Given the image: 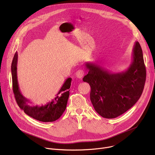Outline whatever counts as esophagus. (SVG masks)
Returning a JSON list of instances; mask_svg holds the SVG:
<instances>
[{
	"label": "esophagus",
	"instance_id": "1",
	"mask_svg": "<svg viewBox=\"0 0 155 155\" xmlns=\"http://www.w3.org/2000/svg\"><path fill=\"white\" fill-rule=\"evenodd\" d=\"M75 75L78 79H82L84 75V71L82 70H78L77 71Z\"/></svg>",
	"mask_w": 155,
	"mask_h": 155
}]
</instances>
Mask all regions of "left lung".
<instances>
[{
	"mask_svg": "<svg viewBox=\"0 0 155 155\" xmlns=\"http://www.w3.org/2000/svg\"><path fill=\"white\" fill-rule=\"evenodd\" d=\"M133 60L124 71L113 73L95 63H86L88 70L84 82L91 86V101L95 111L104 118L123 114L139 100L146 81V67L141 47L137 41Z\"/></svg>",
	"mask_w": 155,
	"mask_h": 155,
	"instance_id": "left-lung-1",
	"label": "left lung"
}]
</instances>
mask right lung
I'll use <instances>...</instances> for the list:
<instances>
[{
  "label": "right lung",
  "mask_w": 155,
  "mask_h": 155,
  "mask_svg": "<svg viewBox=\"0 0 155 155\" xmlns=\"http://www.w3.org/2000/svg\"><path fill=\"white\" fill-rule=\"evenodd\" d=\"M18 57L16 52L12 62L11 73L13 92L19 107L29 116L44 123L58 119L67 107L71 78H67L58 92L53 95L50 99L43 102H33L20 91L17 76Z\"/></svg>",
  "instance_id": "right-lung-1"
}]
</instances>
